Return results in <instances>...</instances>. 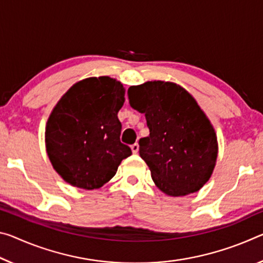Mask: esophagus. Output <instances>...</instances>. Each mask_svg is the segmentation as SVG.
<instances>
[{"label":"esophagus","mask_w":263,"mask_h":263,"mask_svg":"<svg viewBox=\"0 0 263 263\" xmlns=\"http://www.w3.org/2000/svg\"><path fill=\"white\" fill-rule=\"evenodd\" d=\"M131 149H132L133 153H138V151H139V145L137 144V143L131 145Z\"/></svg>","instance_id":"esophagus-1"}]
</instances>
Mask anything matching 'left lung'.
Returning a JSON list of instances; mask_svg holds the SVG:
<instances>
[{"instance_id":"left-lung-1","label":"left lung","mask_w":263,"mask_h":263,"mask_svg":"<svg viewBox=\"0 0 263 263\" xmlns=\"http://www.w3.org/2000/svg\"><path fill=\"white\" fill-rule=\"evenodd\" d=\"M127 96L146 118L149 135L139 139V154L154 184L172 197L199 191L213 173L218 141L195 99L181 86L161 81L130 86Z\"/></svg>"}]
</instances>
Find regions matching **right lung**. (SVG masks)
Instances as JSON below:
<instances>
[{
    "label": "right lung",
    "instance_id": "1",
    "mask_svg": "<svg viewBox=\"0 0 263 263\" xmlns=\"http://www.w3.org/2000/svg\"><path fill=\"white\" fill-rule=\"evenodd\" d=\"M124 96L116 79L92 77L70 87L57 103L47 123L45 144L53 168L66 182L99 189L132 154L120 141L122 123L117 115Z\"/></svg>",
    "mask_w": 263,
    "mask_h": 263
}]
</instances>
